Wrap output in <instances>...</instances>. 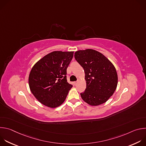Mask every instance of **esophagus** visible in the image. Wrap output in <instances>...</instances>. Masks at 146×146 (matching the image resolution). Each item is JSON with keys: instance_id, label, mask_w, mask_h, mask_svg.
<instances>
[{"instance_id": "obj_1", "label": "esophagus", "mask_w": 146, "mask_h": 146, "mask_svg": "<svg viewBox=\"0 0 146 146\" xmlns=\"http://www.w3.org/2000/svg\"><path fill=\"white\" fill-rule=\"evenodd\" d=\"M77 83H78V81H74V84L75 86H76Z\"/></svg>"}]
</instances>
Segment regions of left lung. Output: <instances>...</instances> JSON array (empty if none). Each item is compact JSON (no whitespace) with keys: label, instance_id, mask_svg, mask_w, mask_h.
Returning <instances> with one entry per match:
<instances>
[{"label":"left lung","instance_id":"1","mask_svg":"<svg viewBox=\"0 0 146 146\" xmlns=\"http://www.w3.org/2000/svg\"><path fill=\"white\" fill-rule=\"evenodd\" d=\"M74 58L85 72L87 86L80 94L82 100L91 106L105 103L117 86V73L113 64L105 55L92 49L77 51Z\"/></svg>","mask_w":146,"mask_h":146}]
</instances>
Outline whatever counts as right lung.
I'll list each match as a JSON object with an SVG mask.
<instances>
[{"mask_svg": "<svg viewBox=\"0 0 146 146\" xmlns=\"http://www.w3.org/2000/svg\"><path fill=\"white\" fill-rule=\"evenodd\" d=\"M73 51H53L40 59L29 76V86L35 97L44 105L55 108L66 99L72 85L66 79L67 68Z\"/></svg>", "mask_w": 146, "mask_h": 146, "instance_id": "1", "label": "right lung"}]
</instances>
